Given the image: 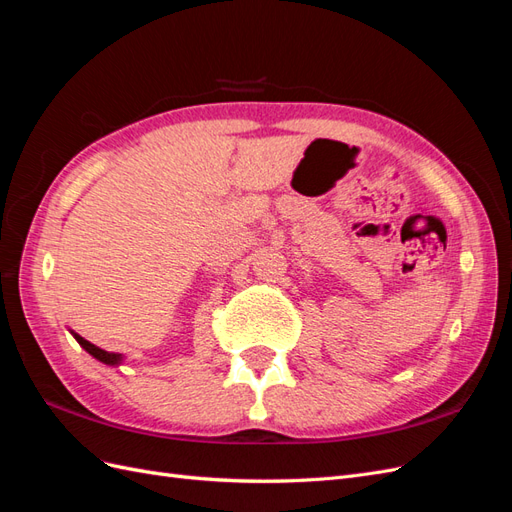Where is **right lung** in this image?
<instances>
[{
  "label": "right lung",
  "mask_w": 512,
  "mask_h": 512,
  "mask_svg": "<svg viewBox=\"0 0 512 512\" xmlns=\"http://www.w3.org/2000/svg\"><path fill=\"white\" fill-rule=\"evenodd\" d=\"M74 335V339L76 342H79L91 356H96L98 361H102V363H106V365H119L121 363V354H117V352H106V350H102V348H98V346H94L91 342H87L85 337H81V335H76V333H72Z\"/></svg>",
  "instance_id": "right-lung-1"
}]
</instances>
